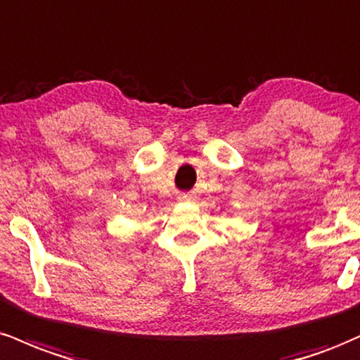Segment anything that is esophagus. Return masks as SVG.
I'll return each mask as SVG.
<instances>
[{
    "instance_id": "obj_1",
    "label": "esophagus",
    "mask_w": 360,
    "mask_h": 360,
    "mask_svg": "<svg viewBox=\"0 0 360 360\" xmlns=\"http://www.w3.org/2000/svg\"><path fill=\"white\" fill-rule=\"evenodd\" d=\"M181 199H184V200H187V199H188V197H187V195H184V197H181Z\"/></svg>"
}]
</instances>
